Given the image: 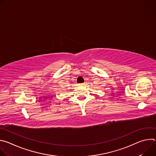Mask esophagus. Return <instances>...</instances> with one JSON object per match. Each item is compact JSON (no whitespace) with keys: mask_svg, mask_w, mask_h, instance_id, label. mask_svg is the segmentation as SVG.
I'll list each match as a JSON object with an SVG mask.
<instances>
[{"mask_svg":"<svg viewBox=\"0 0 156 156\" xmlns=\"http://www.w3.org/2000/svg\"><path fill=\"white\" fill-rule=\"evenodd\" d=\"M84 84V83H81V84H80V85H81V86H83Z\"/></svg>","mask_w":156,"mask_h":156,"instance_id":"1","label":"esophagus"}]
</instances>
